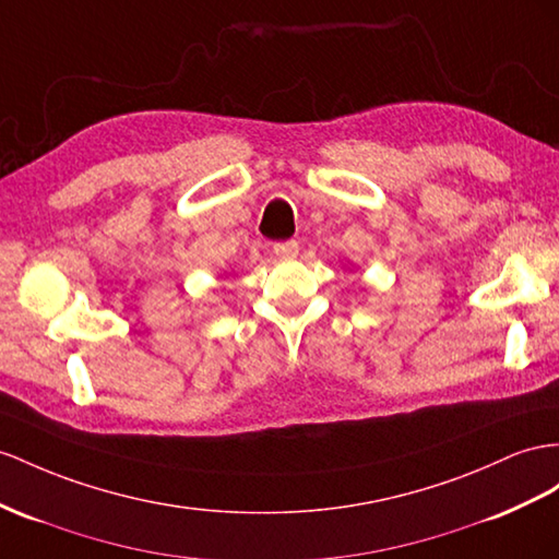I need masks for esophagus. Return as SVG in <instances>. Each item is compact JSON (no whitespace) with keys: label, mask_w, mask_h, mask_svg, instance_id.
Wrapping results in <instances>:
<instances>
[{"label":"esophagus","mask_w":559,"mask_h":559,"mask_svg":"<svg viewBox=\"0 0 559 559\" xmlns=\"http://www.w3.org/2000/svg\"><path fill=\"white\" fill-rule=\"evenodd\" d=\"M274 252H276V257H281V260H295L299 252V246H297V240H281L274 246Z\"/></svg>","instance_id":"1"}]
</instances>
